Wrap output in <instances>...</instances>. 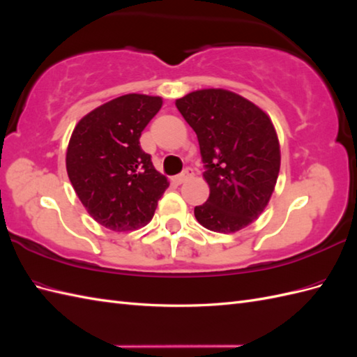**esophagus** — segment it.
I'll return each mask as SVG.
<instances>
[{
    "instance_id": "obj_1",
    "label": "esophagus",
    "mask_w": 357,
    "mask_h": 357,
    "mask_svg": "<svg viewBox=\"0 0 357 357\" xmlns=\"http://www.w3.org/2000/svg\"><path fill=\"white\" fill-rule=\"evenodd\" d=\"M193 176V171L192 168H186L185 171L181 172L180 176H176L174 178H172V183H176V185H181V183H185L188 178H190Z\"/></svg>"
}]
</instances>
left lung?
Returning a JSON list of instances; mask_svg holds the SVG:
<instances>
[{"label":"left lung","instance_id":"obj_1","mask_svg":"<svg viewBox=\"0 0 357 357\" xmlns=\"http://www.w3.org/2000/svg\"><path fill=\"white\" fill-rule=\"evenodd\" d=\"M195 131L208 183L207 202L195 207L210 231L232 234L253 223L271 198L280 171V143L269 116L244 96L201 89L176 101Z\"/></svg>","mask_w":357,"mask_h":357}]
</instances>
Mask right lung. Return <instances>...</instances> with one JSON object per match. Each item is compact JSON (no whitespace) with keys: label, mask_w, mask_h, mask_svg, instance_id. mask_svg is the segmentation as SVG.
Returning a JSON list of instances; mask_svg holds the SVG:
<instances>
[{"label":"right lung","mask_w":357,"mask_h":357,"mask_svg":"<svg viewBox=\"0 0 357 357\" xmlns=\"http://www.w3.org/2000/svg\"><path fill=\"white\" fill-rule=\"evenodd\" d=\"M160 107V96L122 95L82 117L71 134L66 158L71 185L91 218L112 231L147 225L169 186L139 146Z\"/></svg>","instance_id":"obj_1"}]
</instances>
